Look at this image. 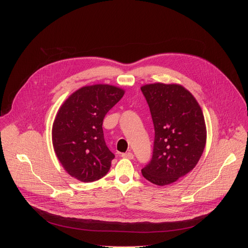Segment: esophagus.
<instances>
[{
  "label": "esophagus",
  "mask_w": 248,
  "mask_h": 248,
  "mask_svg": "<svg viewBox=\"0 0 248 248\" xmlns=\"http://www.w3.org/2000/svg\"><path fill=\"white\" fill-rule=\"evenodd\" d=\"M122 157L124 158V159L133 160V159H134V155H133V153H131V152H127V153H124V154L122 155Z\"/></svg>",
  "instance_id": "1"
}]
</instances>
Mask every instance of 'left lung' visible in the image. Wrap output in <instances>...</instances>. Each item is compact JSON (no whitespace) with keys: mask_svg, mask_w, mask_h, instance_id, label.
Segmentation results:
<instances>
[{"mask_svg":"<svg viewBox=\"0 0 248 248\" xmlns=\"http://www.w3.org/2000/svg\"><path fill=\"white\" fill-rule=\"evenodd\" d=\"M140 89L155 127L153 157L141 174L151 183L166 186L187 175L199 162L207 138L203 111L180 84L157 82Z\"/></svg>","mask_w":248,"mask_h":248,"instance_id":"8db88e82","label":"left lung"}]
</instances>
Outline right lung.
Masks as SVG:
<instances>
[{
    "label": "right lung",
    "instance_id": "1",
    "mask_svg": "<svg viewBox=\"0 0 248 248\" xmlns=\"http://www.w3.org/2000/svg\"><path fill=\"white\" fill-rule=\"evenodd\" d=\"M124 90L109 84L83 86L60 107L52 125V144L64 170L85 183L109 171L114 155L103 138L102 123Z\"/></svg>",
    "mask_w": 248,
    "mask_h": 248
}]
</instances>
